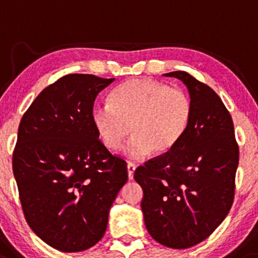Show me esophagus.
Returning a JSON list of instances; mask_svg holds the SVG:
<instances>
[{
	"instance_id": "1",
	"label": "esophagus",
	"mask_w": 258,
	"mask_h": 258,
	"mask_svg": "<svg viewBox=\"0 0 258 258\" xmlns=\"http://www.w3.org/2000/svg\"><path fill=\"white\" fill-rule=\"evenodd\" d=\"M128 176H129V179L130 180H133V179H134V172H135V164L134 163H128Z\"/></svg>"
}]
</instances>
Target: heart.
<instances>
[{"label":"heart","mask_w":258,"mask_h":258,"mask_svg":"<svg viewBox=\"0 0 258 258\" xmlns=\"http://www.w3.org/2000/svg\"><path fill=\"white\" fill-rule=\"evenodd\" d=\"M191 115V100L184 91L151 79L120 84L109 103H98L91 111L92 124L107 149H119L132 130L124 153L133 160L152 151L169 152L183 139Z\"/></svg>","instance_id":"heart-1"}]
</instances>
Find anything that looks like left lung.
<instances>
[{
    "label": "left lung",
    "instance_id": "left-lung-1",
    "mask_svg": "<svg viewBox=\"0 0 258 258\" xmlns=\"http://www.w3.org/2000/svg\"><path fill=\"white\" fill-rule=\"evenodd\" d=\"M186 85L192 115L169 152L137 168L144 190L141 210L150 235L170 248L204 241L224 221L234 201L239 146L224 103L186 72H170Z\"/></svg>",
    "mask_w": 258,
    "mask_h": 258
}]
</instances>
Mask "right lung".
Instances as JSON below:
<instances>
[{"label": "right lung", "mask_w": 258, "mask_h": 258, "mask_svg": "<svg viewBox=\"0 0 258 258\" xmlns=\"http://www.w3.org/2000/svg\"><path fill=\"white\" fill-rule=\"evenodd\" d=\"M113 79L68 74L40 92L23 115L13 174L29 227L63 252L102 239L109 208L128 180L126 162L98 140L95 98Z\"/></svg>", "instance_id": "right-lung-1"}]
</instances>
